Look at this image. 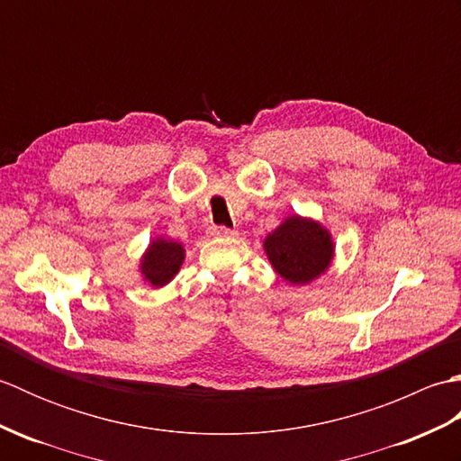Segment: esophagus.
Returning a JSON list of instances; mask_svg holds the SVG:
<instances>
[{"label": "esophagus", "mask_w": 461, "mask_h": 461, "mask_svg": "<svg viewBox=\"0 0 461 461\" xmlns=\"http://www.w3.org/2000/svg\"><path fill=\"white\" fill-rule=\"evenodd\" d=\"M212 233L213 236H233V230H230V228H225V225H213L212 228Z\"/></svg>", "instance_id": "esophagus-1"}]
</instances>
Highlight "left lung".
<instances>
[{"label":"left lung","instance_id":"8db88e82","mask_svg":"<svg viewBox=\"0 0 461 461\" xmlns=\"http://www.w3.org/2000/svg\"><path fill=\"white\" fill-rule=\"evenodd\" d=\"M273 269L291 285H307L322 276L335 256L329 230L311 218L291 215L263 241Z\"/></svg>","mask_w":461,"mask_h":461}]
</instances>
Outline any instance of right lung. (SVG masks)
I'll return each mask as SVG.
<instances>
[{"label": "right lung", "mask_w": 461, "mask_h": 461, "mask_svg": "<svg viewBox=\"0 0 461 461\" xmlns=\"http://www.w3.org/2000/svg\"><path fill=\"white\" fill-rule=\"evenodd\" d=\"M184 263V248L182 243L156 238L150 241L149 249L144 251L140 259V273L144 281H149L152 287H164L166 283L174 279Z\"/></svg>", "instance_id": "right-lung-1"}]
</instances>
